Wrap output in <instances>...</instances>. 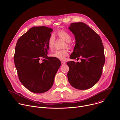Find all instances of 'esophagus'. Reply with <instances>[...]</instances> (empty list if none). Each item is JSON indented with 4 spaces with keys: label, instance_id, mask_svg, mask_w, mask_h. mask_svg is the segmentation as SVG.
Returning <instances> with one entry per match:
<instances>
[{
    "label": "esophagus",
    "instance_id": "34e87169",
    "mask_svg": "<svg viewBox=\"0 0 120 120\" xmlns=\"http://www.w3.org/2000/svg\"><path fill=\"white\" fill-rule=\"evenodd\" d=\"M65 64V62H64V61H61V64H62V65H64V64Z\"/></svg>",
    "mask_w": 120,
    "mask_h": 120
}]
</instances>
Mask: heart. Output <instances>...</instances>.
<instances>
[{
    "label": "heart",
    "instance_id": "b5f03b06",
    "mask_svg": "<svg viewBox=\"0 0 120 120\" xmlns=\"http://www.w3.org/2000/svg\"><path fill=\"white\" fill-rule=\"evenodd\" d=\"M57 35L60 38L64 39L66 42L65 46L67 47H70L72 37L69 33L64 30H61L57 32ZM55 38L53 35H51L48 40V46L50 49H53L55 45ZM68 55V53L66 50H57L50 55L52 57L61 60H64Z\"/></svg>",
    "mask_w": 120,
    "mask_h": 120
}]
</instances>
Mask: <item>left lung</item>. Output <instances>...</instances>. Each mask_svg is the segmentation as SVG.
Wrapping results in <instances>:
<instances>
[{
	"mask_svg": "<svg viewBox=\"0 0 120 120\" xmlns=\"http://www.w3.org/2000/svg\"><path fill=\"white\" fill-rule=\"evenodd\" d=\"M69 29L75 36V45L70 58L80 62L66 63L69 67L68 81L79 90L92 87L98 82L105 63L104 47L101 38L91 27L82 22L70 24Z\"/></svg>",
	"mask_w": 120,
	"mask_h": 120,
	"instance_id": "1",
	"label": "left lung"
}]
</instances>
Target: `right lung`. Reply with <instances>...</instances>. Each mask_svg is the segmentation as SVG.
Instances as JSON below:
<instances>
[{
  "label": "right lung",
  "mask_w": 120,
  "mask_h": 120,
  "mask_svg": "<svg viewBox=\"0 0 120 120\" xmlns=\"http://www.w3.org/2000/svg\"><path fill=\"white\" fill-rule=\"evenodd\" d=\"M53 30L44 26L33 27L20 37L16 44L14 59L19 79L34 93H43L52 87L61 66L59 59L47 55L48 40Z\"/></svg>",
  "instance_id": "obj_1"
}]
</instances>
